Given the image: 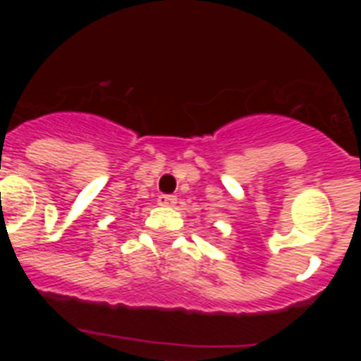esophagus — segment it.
Masks as SVG:
<instances>
[{
	"mask_svg": "<svg viewBox=\"0 0 361 361\" xmlns=\"http://www.w3.org/2000/svg\"><path fill=\"white\" fill-rule=\"evenodd\" d=\"M159 206H175L177 204V199L173 195H161L159 197Z\"/></svg>",
	"mask_w": 361,
	"mask_h": 361,
	"instance_id": "1",
	"label": "esophagus"
}]
</instances>
